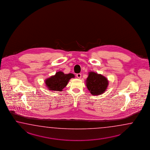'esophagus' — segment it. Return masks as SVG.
Instances as JSON below:
<instances>
[{
  "instance_id": "1",
  "label": "esophagus",
  "mask_w": 150,
  "mask_h": 150,
  "mask_svg": "<svg viewBox=\"0 0 150 150\" xmlns=\"http://www.w3.org/2000/svg\"><path fill=\"white\" fill-rule=\"evenodd\" d=\"M76 77L78 79H80L81 77V74H77Z\"/></svg>"
}]
</instances>
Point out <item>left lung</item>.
Here are the masks:
<instances>
[{"mask_svg": "<svg viewBox=\"0 0 150 150\" xmlns=\"http://www.w3.org/2000/svg\"><path fill=\"white\" fill-rule=\"evenodd\" d=\"M86 86L92 95L102 94L106 91L108 85L107 79L101 74L91 71L86 81Z\"/></svg>", "mask_w": 150, "mask_h": 150, "instance_id": "obj_1", "label": "left lung"}]
</instances>
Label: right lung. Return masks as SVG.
<instances>
[{
    "mask_svg": "<svg viewBox=\"0 0 150 150\" xmlns=\"http://www.w3.org/2000/svg\"><path fill=\"white\" fill-rule=\"evenodd\" d=\"M74 77L73 74H65L59 71L55 74V75L46 79L45 83L49 90L61 91L66 87L70 79Z\"/></svg>",
    "mask_w": 150,
    "mask_h": 150,
    "instance_id": "obj_1",
    "label": "right lung"
}]
</instances>
